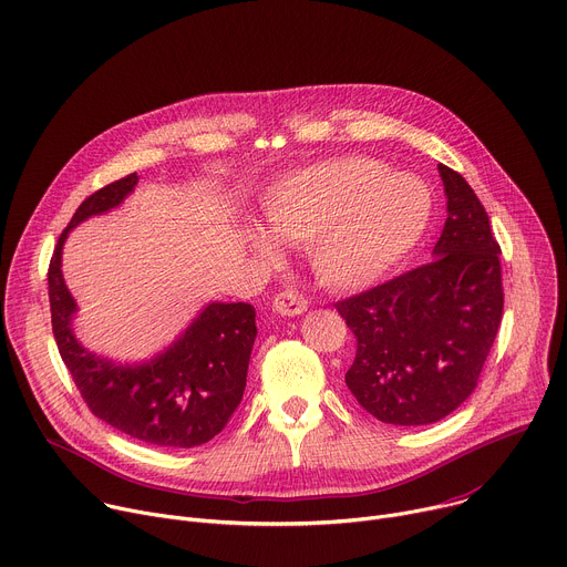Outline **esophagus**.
<instances>
[{
  "mask_svg": "<svg viewBox=\"0 0 567 567\" xmlns=\"http://www.w3.org/2000/svg\"><path fill=\"white\" fill-rule=\"evenodd\" d=\"M272 310L279 312V316H284V318H295L308 310V299L303 295H299L297 290H284L275 297Z\"/></svg>",
  "mask_w": 567,
  "mask_h": 567,
  "instance_id": "34e87169",
  "label": "esophagus"
}]
</instances>
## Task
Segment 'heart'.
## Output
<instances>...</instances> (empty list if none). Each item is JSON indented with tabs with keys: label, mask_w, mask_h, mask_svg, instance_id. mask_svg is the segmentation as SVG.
<instances>
[{
	"label": "heart",
	"mask_w": 567,
	"mask_h": 567,
	"mask_svg": "<svg viewBox=\"0 0 567 567\" xmlns=\"http://www.w3.org/2000/svg\"><path fill=\"white\" fill-rule=\"evenodd\" d=\"M432 214L430 188L412 173L351 155L281 177L264 200L272 236L306 245L318 277L340 290L371 286L394 270L421 240ZM266 259L277 243L261 229L245 231Z\"/></svg>",
	"instance_id": "b5f03b06"
}]
</instances>
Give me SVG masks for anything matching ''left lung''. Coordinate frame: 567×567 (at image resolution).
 <instances>
[{
	"label": "left lung",
	"mask_w": 567,
	"mask_h": 567,
	"mask_svg": "<svg viewBox=\"0 0 567 567\" xmlns=\"http://www.w3.org/2000/svg\"><path fill=\"white\" fill-rule=\"evenodd\" d=\"M439 175L449 218L432 261L336 303L358 342L347 388L392 425L434 423L473 394L505 306L482 203L457 171Z\"/></svg>",
	"instance_id": "obj_1"
}]
</instances>
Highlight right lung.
Returning <instances> with one entry per match:
<instances>
[{"mask_svg": "<svg viewBox=\"0 0 567 567\" xmlns=\"http://www.w3.org/2000/svg\"><path fill=\"white\" fill-rule=\"evenodd\" d=\"M137 182L131 173L99 188L60 234L47 275L53 338L94 416L151 446L194 449L227 425L243 399L257 338L255 306L207 303L173 344L133 364L87 351L72 329L76 301L62 279V245L76 225L118 207Z\"/></svg>", "mask_w": 567, "mask_h": 567, "instance_id": "1", "label": "right lung"}]
</instances>
